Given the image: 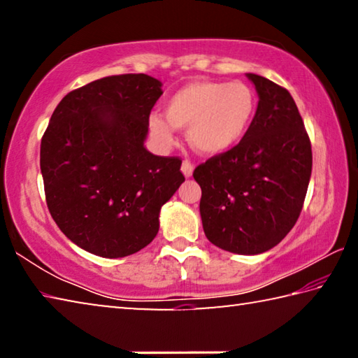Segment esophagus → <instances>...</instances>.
<instances>
[{
	"instance_id": "1",
	"label": "esophagus",
	"mask_w": 358,
	"mask_h": 358,
	"mask_svg": "<svg viewBox=\"0 0 358 358\" xmlns=\"http://www.w3.org/2000/svg\"><path fill=\"white\" fill-rule=\"evenodd\" d=\"M181 172H183V175L186 178H189L192 172H194V164L191 161H183V164H181Z\"/></svg>"
}]
</instances>
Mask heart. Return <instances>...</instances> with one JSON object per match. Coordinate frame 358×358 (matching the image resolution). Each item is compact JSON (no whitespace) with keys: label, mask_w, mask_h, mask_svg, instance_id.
<instances>
[{"label":"heart","mask_w":358,"mask_h":358,"mask_svg":"<svg viewBox=\"0 0 358 358\" xmlns=\"http://www.w3.org/2000/svg\"><path fill=\"white\" fill-rule=\"evenodd\" d=\"M257 110V94L243 82L199 80L177 90L164 104V121L150 118V134L162 147L175 129H187L191 147L202 155L226 153L243 141Z\"/></svg>","instance_id":"1"}]
</instances>
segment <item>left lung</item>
<instances>
[{
	"instance_id": "left-lung-1",
	"label": "left lung",
	"mask_w": 358,
	"mask_h": 358,
	"mask_svg": "<svg viewBox=\"0 0 358 358\" xmlns=\"http://www.w3.org/2000/svg\"><path fill=\"white\" fill-rule=\"evenodd\" d=\"M259 94L250 131L237 147L194 169L203 232L235 254L271 250L299 220L311 178V142L286 88L246 74Z\"/></svg>"
}]
</instances>
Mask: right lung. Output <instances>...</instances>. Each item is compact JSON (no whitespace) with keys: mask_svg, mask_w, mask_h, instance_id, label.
<instances>
[{"mask_svg":"<svg viewBox=\"0 0 358 358\" xmlns=\"http://www.w3.org/2000/svg\"><path fill=\"white\" fill-rule=\"evenodd\" d=\"M161 82L99 78L64 96L41 141L47 207L72 243L101 257L131 256L159 230V211L185 181L177 156L143 147Z\"/></svg>","mask_w":358,"mask_h":358,"instance_id":"add662e5","label":"right lung"}]
</instances>
